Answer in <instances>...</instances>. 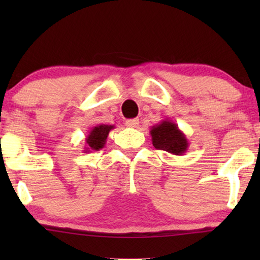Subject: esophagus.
Wrapping results in <instances>:
<instances>
[{
    "label": "esophagus",
    "instance_id": "obj_1",
    "mask_svg": "<svg viewBox=\"0 0 260 260\" xmlns=\"http://www.w3.org/2000/svg\"><path fill=\"white\" fill-rule=\"evenodd\" d=\"M138 124H140V120L137 118H134V119H127L125 122V125L129 126V127H137Z\"/></svg>",
    "mask_w": 260,
    "mask_h": 260
}]
</instances>
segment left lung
<instances>
[{
  "instance_id": "8db88e82",
  "label": "left lung",
  "mask_w": 260,
  "mask_h": 260,
  "mask_svg": "<svg viewBox=\"0 0 260 260\" xmlns=\"http://www.w3.org/2000/svg\"><path fill=\"white\" fill-rule=\"evenodd\" d=\"M152 145L173 155H184L189 143L182 131L173 120L165 119L150 129Z\"/></svg>"
}]
</instances>
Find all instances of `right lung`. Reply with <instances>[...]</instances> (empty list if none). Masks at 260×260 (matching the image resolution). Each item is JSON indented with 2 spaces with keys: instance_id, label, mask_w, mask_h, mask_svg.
<instances>
[{
  "instance_id": "1",
  "label": "right lung",
  "mask_w": 260,
  "mask_h": 260,
  "mask_svg": "<svg viewBox=\"0 0 260 260\" xmlns=\"http://www.w3.org/2000/svg\"><path fill=\"white\" fill-rule=\"evenodd\" d=\"M112 129H115V125H106V124H99L90 130V133L85 138L86 145L84 148V152H90L92 150H101L104 148L106 143V138L109 136V133Z\"/></svg>"
}]
</instances>
